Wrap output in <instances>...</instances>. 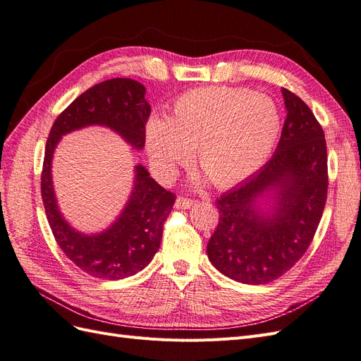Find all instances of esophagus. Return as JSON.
I'll use <instances>...</instances> for the list:
<instances>
[{"mask_svg":"<svg viewBox=\"0 0 361 361\" xmlns=\"http://www.w3.org/2000/svg\"><path fill=\"white\" fill-rule=\"evenodd\" d=\"M192 204H194V200L187 199V197H182V195H179V197L176 199V207H178V209H190Z\"/></svg>","mask_w":361,"mask_h":361,"instance_id":"1","label":"esophagus"}]
</instances>
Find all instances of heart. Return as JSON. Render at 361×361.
<instances>
[{
    "label": "heart",
    "mask_w": 361,
    "mask_h": 361,
    "mask_svg": "<svg viewBox=\"0 0 361 361\" xmlns=\"http://www.w3.org/2000/svg\"><path fill=\"white\" fill-rule=\"evenodd\" d=\"M280 134V114L268 96L238 87H202L174 101L169 118L146 126L150 164L170 179L195 161L216 187L245 179L267 161Z\"/></svg>",
    "instance_id": "obj_1"
}]
</instances>
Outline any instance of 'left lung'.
<instances>
[{"label":"left lung","instance_id":"obj_1","mask_svg":"<svg viewBox=\"0 0 361 361\" xmlns=\"http://www.w3.org/2000/svg\"><path fill=\"white\" fill-rule=\"evenodd\" d=\"M281 93L288 116L274 155L216 199L220 221L207 243L212 265L247 285L277 280L297 264L313 241L326 202L322 126L301 97L288 89ZM264 197L275 200L269 213L258 207Z\"/></svg>","mask_w":361,"mask_h":361}]
</instances>
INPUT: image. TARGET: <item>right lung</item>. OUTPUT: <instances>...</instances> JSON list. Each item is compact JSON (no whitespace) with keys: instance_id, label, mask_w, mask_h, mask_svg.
<instances>
[{"instance_id":"add662e5","label":"right lung","mask_w":361,"mask_h":361,"mask_svg":"<svg viewBox=\"0 0 361 361\" xmlns=\"http://www.w3.org/2000/svg\"><path fill=\"white\" fill-rule=\"evenodd\" d=\"M145 94V85L129 78L96 84L56 118L47 141L40 188L49 227L63 253L96 279L122 280L150 264L176 195L150 178L143 166H137L133 194L117 221L99 235H82L73 231L59 211L51 178L52 155L64 134L90 125L111 128L130 146L143 149L150 116Z\"/></svg>"}]
</instances>
